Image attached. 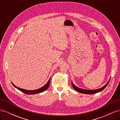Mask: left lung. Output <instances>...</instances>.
I'll list each match as a JSON object with an SVG mask.
<instances>
[{"label":"left lung","instance_id":"8db88e82","mask_svg":"<svg viewBox=\"0 0 120 120\" xmlns=\"http://www.w3.org/2000/svg\"><path fill=\"white\" fill-rule=\"evenodd\" d=\"M110 79H109V81L107 83V84L105 85L104 86L102 87V88H100L99 89H97V90H85V89H81V88H78V87H77V86H75L74 84V83H72V82H71V85H72V87H73V88L76 90V91H77L79 93H82V94H95L96 93L101 92V90H103L104 89L106 88V87L107 86L109 82H110Z\"/></svg>","mask_w":120,"mask_h":120}]
</instances>
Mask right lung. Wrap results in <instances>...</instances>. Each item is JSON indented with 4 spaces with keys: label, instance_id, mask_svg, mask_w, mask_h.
<instances>
[{
    "label": "right lung",
    "instance_id": "1",
    "mask_svg": "<svg viewBox=\"0 0 120 120\" xmlns=\"http://www.w3.org/2000/svg\"><path fill=\"white\" fill-rule=\"evenodd\" d=\"M50 79V78L49 79L48 81V82H47L44 86H43L42 87H41V88H39L38 89L35 90H26L21 89V88H19V87L16 86L15 85H14L13 83H12L13 86L14 87H15L16 89H17L18 90H20L21 92L24 93V94H27V95H34V94H38V93H41V92H44L45 90H46L47 89H48L49 86Z\"/></svg>",
    "mask_w": 120,
    "mask_h": 120
}]
</instances>
